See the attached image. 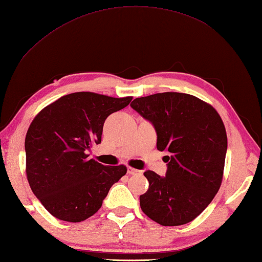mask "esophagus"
<instances>
[{
  "mask_svg": "<svg viewBox=\"0 0 262 262\" xmlns=\"http://www.w3.org/2000/svg\"><path fill=\"white\" fill-rule=\"evenodd\" d=\"M139 172H140V170H138V169H136V168H132V167H127V174L136 175V174H138Z\"/></svg>",
  "mask_w": 262,
  "mask_h": 262,
  "instance_id": "esophagus-1",
  "label": "esophagus"
}]
</instances>
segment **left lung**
Listing matches in <instances>:
<instances>
[{"label":"left lung","instance_id":"1","mask_svg":"<svg viewBox=\"0 0 262 262\" xmlns=\"http://www.w3.org/2000/svg\"><path fill=\"white\" fill-rule=\"evenodd\" d=\"M157 133V149L166 150V176L146 170L149 188L141 210L163 226H179L198 217L221 188L227 151L223 121L211 105L182 93H161L130 104Z\"/></svg>","mask_w":262,"mask_h":262}]
</instances>
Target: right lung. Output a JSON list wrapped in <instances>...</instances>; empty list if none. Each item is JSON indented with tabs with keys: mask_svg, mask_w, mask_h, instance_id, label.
Here are the masks:
<instances>
[{
	"mask_svg": "<svg viewBox=\"0 0 262 262\" xmlns=\"http://www.w3.org/2000/svg\"><path fill=\"white\" fill-rule=\"evenodd\" d=\"M131 99L73 93L36 115L25 140L26 173L34 194L51 215L71 223L87 220L126 174L124 165L105 166L89 159L87 152L101 142L105 120Z\"/></svg>",
	"mask_w": 262,
	"mask_h": 262,
	"instance_id": "1",
	"label": "right lung"
}]
</instances>
